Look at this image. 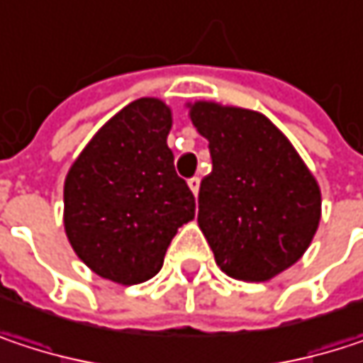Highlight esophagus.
I'll list each match as a JSON object with an SVG mask.
<instances>
[{"instance_id":"esophagus-1","label":"esophagus","mask_w":363,"mask_h":363,"mask_svg":"<svg viewBox=\"0 0 363 363\" xmlns=\"http://www.w3.org/2000/svg\"><path fill=\"white\" fill-rule=\"evenodd\" d=\"M189 189H191V191H193V195L197 197V193H199V179H197V177L189 179Z\"/></svg>"}]
</instances>
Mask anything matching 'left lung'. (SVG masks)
<instances>
[{"instance_id":"1","label":"left lung","mask_w":363,"mask_h":363,"mask_svg":"<svg viewBox=\"0 0 363 363\" xmlns=\"http://www.w3.org/2000/svg\"><path fill=\"white\" fill-rule=\"evenodd\" d=\"M189 115L212 157L199 184V229L220 271L267 281L309 248L322 216L318 181L262 113L199 101Z\"/></svg>"}]
</instances>
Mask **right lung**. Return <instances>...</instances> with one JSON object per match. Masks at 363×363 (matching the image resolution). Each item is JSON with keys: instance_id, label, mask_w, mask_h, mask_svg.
Wrapping results in <instances>:
<instances>
[{"instance_id": "obj_1", "label": "right lung", "mask_w": 363, "mask_h": 363, "mask_svg": "<svg viewBox=\"0 0 363 363\" xmlns=\"http://www.w3.org/2000/svg\"><path fill=\"white\" fill-rule=\"evenodd\" d=\"M172 111L138 99L92 136L65 179V231L101 277L134 286L160 273L195 197L168 147Z\"/></svg>"}]
</instances>
